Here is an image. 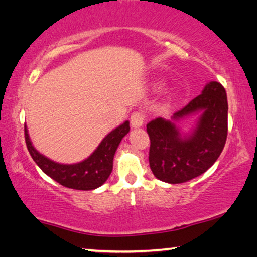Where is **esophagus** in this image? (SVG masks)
Wrapping results in <instances>:
<instances>
[{"label":"esophagus","mask_w":257,"mask_h":257,"mask_svg":"<svg viewBox=\"0 0 257 257\" xmlns=\"http://www.w3.org/2000/svg\"><path fill=\"white\" fill-rule=\"evenodd\" d=\"M143 123H145V115L142 112L136 111L131 116V124L133 128H140L143 125Z\"/></svg>","instance_id":"esophagus-1"}]
</instances>
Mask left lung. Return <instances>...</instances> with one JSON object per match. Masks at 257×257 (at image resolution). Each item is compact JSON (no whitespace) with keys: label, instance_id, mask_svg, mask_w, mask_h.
<instances>
[{"label":"left lung","instance_id":"1","mask_svg":"<svg viewBox=\"0 0 257 257\" xmlns=\"http://www.w3.org/2000/svg\"><path fill=\"white\" fill-rule=\"evenodd\" d=\"M199 114L197 125L184 135L176 125L181 119ZM150 139L149 164L156 179L176 184L193 180L216 162L228 134V101L221 83L211 81L202 93L173 115L147 124Z\"/></svg>","mask_w":257,"mask_h":257}]
</instances>
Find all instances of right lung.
I'll return each mask as SVG.
<instances>
[{"mask_svg":"<svg viewBox=\"0 0 257 257\" xmlns=\"http://www.w3.org/2000/svg\"><path fill=\"white\" fill-rule=\"evenodd\" d=\"M129 121L122 123L102 140L88 159L73 164L55 162L37 152L30 141L27 125H25V138L29 154L44 174L63 187L76 190H93L108 180L112 170L116 149L122 139L129 133Z\"/></svg>","mask_w":257,"mask_h":257,"instance_id":"add662e5","label":"right lung"}]
</instances>
